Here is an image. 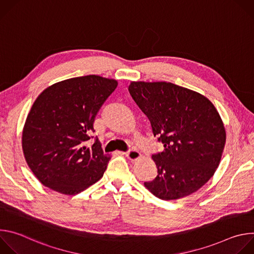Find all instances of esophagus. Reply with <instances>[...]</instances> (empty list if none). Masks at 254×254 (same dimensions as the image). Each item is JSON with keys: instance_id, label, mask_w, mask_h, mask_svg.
<instances>
[{"instance_id": "esophagus-1", "label": "esophagus", "mask_w": 254, "mask_h": 254, "mask_svg": "<svg viewBox=\"0 0 254 254\" xmlns=\"http://www.w3.org/2000/svg\"><path fill=\"white\" fill-rule=\"evenodd\" d=\"M125 155H126V157H127L128 160H130V161H135V160H137V159H139V158L141 157L140 153H139L138 151L134 150V149L128 150L127 153H125Z\"/></svg>"}]
</instances>
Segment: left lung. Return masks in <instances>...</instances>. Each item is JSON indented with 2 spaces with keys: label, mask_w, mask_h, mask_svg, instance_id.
I'll return each instance as SVG.
<instances>
[{
  "label": "left lung",
  "mask_w": 254,
  "mask_h": 254,
  "mask_svg": "<svg viewBox=\"0 0 254 254\" xmlns=\"http://www.w3.org/2000/svg\"><path fill=\"white\" fill-rule=\"evenodd\" d=\"M128 91L164 144L152 156L158 176L144 186L162 200L186 197L205 185L218 168L225 127L204 95L171 82L132 81Z\"/></svg>",
  "instance_id": "8db88e82"
}]
</instances>
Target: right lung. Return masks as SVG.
Returning <instances> with one entry per match:
<instances>
[{
	"label": "right lung",
	"mask_w": 254,
	"mask_h": 254,
	"mask_svg": "<svg viewBox=\"0 0 254 254\" xmlns=\"http://www.w3.org/2000/svg\"><path fill=\"white\" fill-rule=\"evenodd\" d=\"M118 81L98 75L74 77L46 88L27 117L22 148L26 162L40 182L59 193L75 195L103 176L111 157L95 138L93 123Z\"/></svg>",
	"instance_id": "right-lung-1"
}]
</instances>
